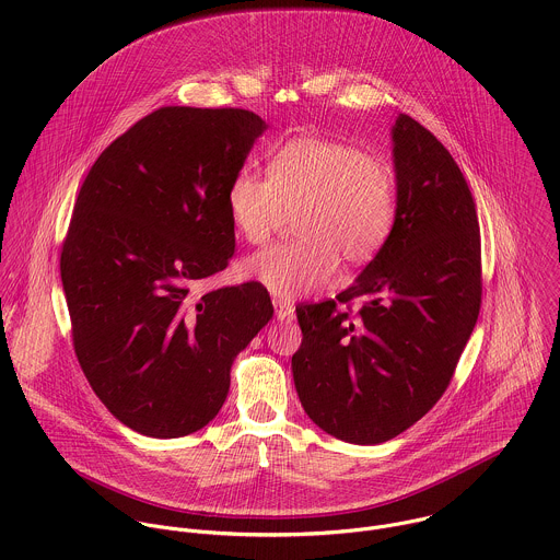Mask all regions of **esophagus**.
I'll use <instances>...</instances> for the list:
<instances>
[{
    "label": "esophagus",
    "instance_id": "34e87169",
    "mask_svg": "<svg viewBox=\"0 0 560 560\" xmlns=\"http://www.w3.org/2000/svg\"><path fill=\"white\" fill-rule=\"evenodd\" d=\"M275 314L279 320H292L294 318V305L285 299H275Z\"/></svg>",
    "mask_w": 560,
    "mask_h": 560
}]
</instances>
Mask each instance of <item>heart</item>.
I'll return each mask as SVG.
<instances>
[{
	"label": "heart",
	"instance_id": "b5f03b06",
	"mask_svg": "<svg viewBox=\"0 0 560 560\" xmlns=\"http://www.w3.org/2000/svg\"><path fill=\"white\" fill-rule=\"evenodd\" d=\"M235 231L266 242L299 213L294 242L268 246L244 261V272L281 299L323 288L345 257L351 266L375 259L397 222L399 189L393 167L366 150L325 137H294L268 163V176L240 167L226 187Z\"/></svg>",
	"mask_w": 560,
	"mask_h": 560
}]
</instances>
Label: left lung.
Masks as SVG:
<instances>
[{"label": "left lung", "instance_id": "8db88e82", "mask_svg": "<svg viewBox=\"0 0 560 560\" xmlns=\"http://www.w3.org/2000/svg\"><path fill=\"white\" fill-rule=\"evenodd\" d=\"M393 141L390 240L336 299L296 305L299 399L320 430L355 445L386 443L434 408L482 303L480 224L458 163L410 115Z\"/></svg>", "mask_w": 560, "mask_h": 560}]
</instances>
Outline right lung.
Instances as JSON below:
<instances>
[{
    "instance_id": "add662e5",
    "label": "right lung",
    "mask_w": 560,
    "mask_h": 560,
    "mask_svg": "<svg viewBox=\"0 0 560 560\" xmlns=\"http://www.w3.org/2000/svg\"><path fill=\"white\" fill-rule=\"evenodd\" d=\"M264 130L244 108L163 106L78 191L60 250L73 351L108 412L143 436L205 428L235 355L272 318L257 281L191 294L233 257L226 187Z\"/></svg>"
}]
</instances>
